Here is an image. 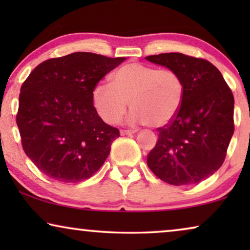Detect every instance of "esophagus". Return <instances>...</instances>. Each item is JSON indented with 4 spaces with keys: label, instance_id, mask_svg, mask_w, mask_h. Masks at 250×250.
<instances>
[{
    "label": "esophagus",
    "instance_id": "1",
    "mask_svg": "<svg viewBox=\"0 0 250 250\" xmlns=\"http://www.w3.org/2000/svg\"><path fill=\"white\" fill-rule=\"evenodd\" d=\"M138 131H136V129H122L121 131V134L123 135V136H125V135H132V134H134V133H136Z\"/></svg>",
    "mask_w": 250,
    "mask_h": 250
}]
</instances>
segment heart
Wrapping results in <instances>:
<instances>
[{
    "instance_id": "heart-1",
    "label": "heart",
    "mask_w": 250,
    "mask_h": 250,
    "mask_svg": "<svg viewBox=\"0 0 250 250\" xmlns=\"http://www.w3.org/2000/svg\"><path fill=\"white\" fill-rule=\"evenodd\" d=\"M184 84L179 73L140 62L126 63L115 71L110 84H99L92 93L98 114L109 124L124 117L131 102V122L162 127L179 114Z\"/></svg>"
}]
</instances>
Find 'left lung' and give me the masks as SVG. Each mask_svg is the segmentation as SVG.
Returning <instances> with one entry per match:
<instances>
[{"mask_svg":"<svg viewBox=\"0 0 250 250\" xmlns=\"http://www.w3.org/2000/svg\"><path fill=\"white\" fill-rule=\"evenodd\" d=\"M182 78L184 99L169 124L157 128L158 140L146 164L172 186L199 183L224 163L234 132V98L221 71L209 61L182 53L146 57Z\"/></svg>","mask_w":250,"mask_h":250,"instance_id":"1","label":"left lung"}]
</instances>
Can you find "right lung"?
<instances>
[{
	"instance_id": "1",
	"label": "right lung",
	"mask_w": 250,
	"mask_h": 250,
	"mask_svg": "<svg viewBox=\"0 0 250 250\" xmlns=\"http://www.w3.org/2000/svg\"><path fill=\"white\" fill-rule=\"evenodd\" d=\"M125 59L75 52L43 61L23 82L16 117L21 146L46 176L76 183L104 165L119 129L102 121L92 93Z\"/></svg>"
}]
</instances>
